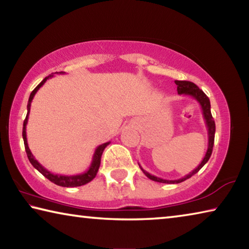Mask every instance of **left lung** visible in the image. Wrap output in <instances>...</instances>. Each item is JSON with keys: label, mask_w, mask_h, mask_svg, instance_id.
<instances>
[{"label": "left lung", "mask_w": 249, "mask_h": 249, "mask_svg": "<svg viewBox=\"0 0 249 249\" xmlns=\"http://www.w3.org/2000/svg\"><path fill=\"white\" fill-rule=\"evenodd\" d=\"M175 83L177 84V91H178V94L192 96V98L196 100L197 103L200 104V107L202 108V114H203L206 127H208V136H209L208 150H206L203 160H202L200 165L197 166L195 170L190 172V174H188L187 176L182 177V178L177 179V180H166V179L158 178V177L150 175L149 172H147L146 170L142 169L140 163H138V165H140V167H141L142 171L144 172L147 178H149L150 180H153V181H156V182H161V183H180L184 180L191 178L193 175H196V172L199 171L201 168L205 165L206 162H208V160L210 159L211 155H212L213 145H214V135H215V123H214L212 114H211V103H210V99L208 98V96H206V94L204 93L203 91L200 90L199 87H197L196 84H195L193 82L178 81V80H176Z\"/></svg>", "instance_id": "obj_1"}]
</instances>
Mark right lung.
<instances>
[{
	"label": "right lung",
	"mask_w": 249,
	"mask_h": 249,
	"mask_svg": "<svg viewBox=\"0 0 249 249\" xmlns=\"http://www.w3.org/2000/svg\"><path fill=\"white\" fill-rule=\"evenodd\" d=\"M56 73H65V72H56ZM53 74H50V75H48V77H46L43 80V81H41L38 84V86H37L35 89L33 90L31 95H29L28 103H27V115H26V119H25L24 124H23V140H24L25 150H26L28 160H29V161H31L33 167L35 168V169L38 170L41 175H43L44 177H46V178L52 181V182H53L54 184L60 185V187H67V188L80 187V185L89 183L90 181H92V180L95 178V176H96V174H98V170H99V168H100L101 156H102L103 150L105 149V147H107L109 144V142H104V144L96 147V149H95L94 154H93V158H92V161H91V165L89 167V169H88L86 172H83V174H79V175H74V176H64V175L52 174V172L48 171L47 169H46V168H44L38 161H37V160L35 159V157H34V156H33L32 151H31V149H29L28 144H27L26 124H27V122H28V115H29V111H31L32 101L34 99V96H35L36 92L40 89V87H43L44 83L47 81L48 79L53 78Z\"/></svg>",
	"instance_id": "1"
}]
</instances>
